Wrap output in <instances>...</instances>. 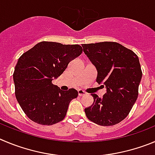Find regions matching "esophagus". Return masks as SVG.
<instances>
[{
    "label": "esophagus",
    "mask_w": 155,
    "mask_h": 155,
    "mask_svg": "<svg viewBox=\"0 0 155 155\" xmlns=\"http://www.w3.org/2000/svg\"><path fill=\"white\" fill-rule=\"evenodd\" d=\"M78 93H79V97H83V96H84V95L86 94V92L83 91V90H78Z\"/></svg>",
    "instance_id": "obj_1"
}]
</instances>
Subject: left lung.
<instances>
[{"label": "left lung", "mask_w": 155, "mask_h": 155, "mask_svg": "<svg viewBox=\"0 0 155 155\" xmlns=\"http://www.w3.org/2000/svg\"><path fill=\"white\" fill-rule=\"evenodd\" d=\"M83 51L97 70V82L107 93L93 94V104L85 109L87 118L101 126H113L127 117L138 96L142 71L137 55L114 41L83 44Z\"/></svg>", "instance_id": "1"}]
</instances>
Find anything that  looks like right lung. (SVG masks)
Masks as SVG:
<instances>
[{
	"label": "right lung",
	"mask_w": 155,
	"mask_h": 155,
	"mask_svg": "<svg viewBox=\"0 0 155 155\" xmlns=\"http://www.w3.org/2000/svg\"><path fill=\"white\" fill-rule=\"evenodd\" d=\"M82 52L79 45L41 41L21 55L13 74L15 97L31 120L48 126L65 118L78 92L72 88L61 90L51 81Z\"/></svg>",
	"instance_id": "add662e5"
}]
</instances>
